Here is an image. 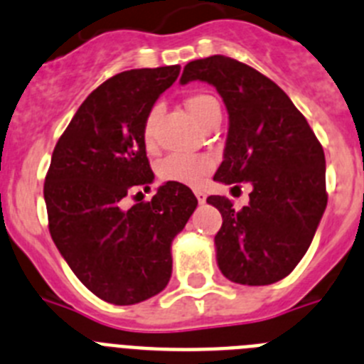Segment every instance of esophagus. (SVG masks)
Segmentation results:
<instances>
[{
	"label": "esophagus",
	"mask_w": 364,
	"mask_h": 364,
	"mask_svg": "<svg viewBox=\"0 0 364 364\" xmlns=\"http://www.w3.org/2000/svg\"><path fill=\"white\" fill-rule=\"evenodd\" d=\"M195 197H197V200L200 202V204H204V202H205V193L204 191H195Z\"/></svg>",
	"instance_id": "1"
}]
</instances>
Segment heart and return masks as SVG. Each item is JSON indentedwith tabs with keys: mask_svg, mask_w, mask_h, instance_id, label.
<instances>
[{
	"mask_svg": "<svg viewBox=\"0 0 364 364\" xmlns=\"http://www.w3.org/2000/svg\"><path fill=\"white\" fill-rule=\"evenodd\" d=\"M186 107H188L189 114L200 125H204L213 114H220V105H218L217 98H213L211 95H204V92L189 96L186 100ZM156 118H159V107L151 109L146 118V124H144V140H146L147 146L153 144ZM211 169H213V159L208 154L173 153L160 162L159 175L160 178L169 180V182L198 186Z\"/></svg>",
	"mask_w": 364,
	"mask_h": 364,
	"instance_id": "obj_1",
	"label": "heart"
}]
</instances>
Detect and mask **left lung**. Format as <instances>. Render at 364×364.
I'll return each instance as SVG.
<instances>
[{
	"instance_id": "left-lung-1",
	"label": "left lung",
	"mask_w": 364,
	"mask_h": 364,
	"mask_svg": "<svg viewBox=\"0 0 364 364\" xmlns=\"http://www.w3.org/2000/svg\"><path fill=\"white\" fill-rule=\"evenodd\" d=\"M193 80L213 85L230 117L213 180L253 186L242 210L208 197L222 215L217 264L239 284H273L294 272L326 210L324 151L288 95L253 67L217 54L184 67L180 83Z\"/></svg>"
}]
</instances>
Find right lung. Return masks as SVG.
<instances>
[{"instance_id": "right-lung-1", "label": "right lung", "mask_w": 364, "mask_h": 364, "mask_svg": "<svg viewBox=\"0 0 364 364\" xmlns=\"http://www.w3.org/2000/svg\"><path fill=\"white\" fill-rule=\"evenodd\" d=\"M180 67L117 74L87 96L53 151L43 197L58 252L83 284L111 304H136L171 279V242L197 197L166 182L149 202L122 208L154 180L144 124Z\"/></svg>"}]
</instances>
